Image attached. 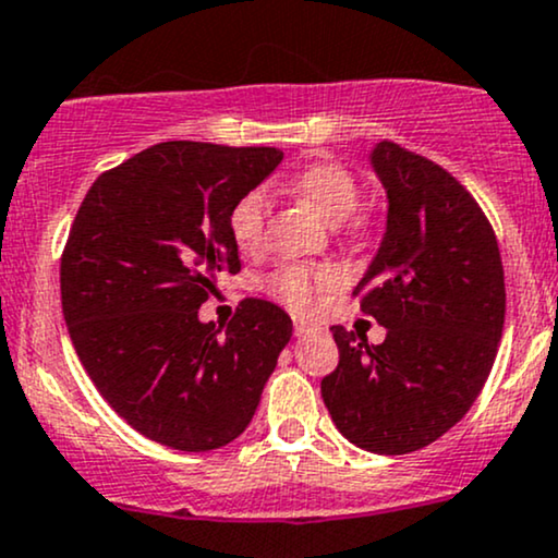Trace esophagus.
<instances>
[{
    "label": "esophagus",
    "mask_w": 558,
    "mask_h": 558,
    "mask_svg": "<svg viewBox=\"0 0 558 558\" xmlns=\"http://www.w3.org/2000/svg\"><path fill=\"white\" fill-rule=\"evenodd\" d=\"M316 326L307 324L303 318H294V337H305V333H311Z\"/></svg>",
    "instance_id": "1"
}]
</instances>
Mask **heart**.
Instances as JSON below:
<instances>
[{
    "label": "heart",
    "instance_id": "obj_1",
    "mask_svg": "<svg viewBox=\"0 0 558 558\" xmlns=\"http://www.w3.org/2000/svg\"><path fill=\"white\" fill-rule=\"evenodd\" d=\"M292 190L311 201L320 214L339 221L350 216L352 229H363V216L352 214L360 203L357 177L339 161H313L292 177ZM268 195L264 190H251L234 203L229 211V238L242 253L258 251L266 234ZM337 281V274L324 266L284 264L268 274L266 290L294 311H307L316 305V298Z\"/></svg>",
    "mask_w": 558,
    "mask_h": 558
}]
</instances>
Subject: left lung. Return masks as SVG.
Wrapping results in <instances>:
<instances>
[{"label": "left lung", "instance_id": "1", "mask_svg": "<svg viewBox=\"0 0 558 558\" xmlns=\"http://www.w3.org/2000/svg\"><path fill=\"white\" fill-rule=\"evenodd\" d=\"M371 159L389 219L352 294L386 339L368 344L331 326L339 363L320 395L347 441L410 454L460 423L486 386L507 290L494 227L457 177L395 141L378 143Z\"/></svg>", "mask_w": 558, "mask_h": 558}]
</instances>
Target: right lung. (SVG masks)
<instances>
[{
    "label": "right lung",
    "instance_id": "right-lung-1",
    "mask_svg": "<svg viewBox=\"0 0 558 558\" xmlns=\"http://www.w3.org/2000/svg\"><path fill=\"white\" fill-rule=\"evenodd\" d=\"M281 150L156 143L98 174L59 264L72 347L109 408L150 441L211 451L251 423L292 337L268 300L245 298L219 333L198 307L216 274H238L229 211Z\"/></svg>",
    "mask_w": 558,
    "mask_h": 558
}]
</instances>
